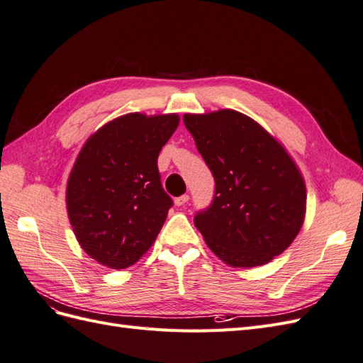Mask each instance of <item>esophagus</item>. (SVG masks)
Listing matches in <instances>:
<instances>
[{"instance_id": "34e87169", "label": "esophagus", "mask_w": 363, "mask_h": 363, "mask_svg": "<svg viewBox=\"0 0 363 363\" xmlns=\"http://www.w3.org/2000/svg\"><path fill=\"white\" fill-rule=\"evenodd\" d=\"M188 201H189V195H180V196H177V199L174 200L175 206H184Z\"/></svg>"}]
</instances>
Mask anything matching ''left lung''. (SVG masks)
Wrapping results in <instances>:
<instances>
[{
  "label": "left lung",
  "mask_w": 363,
  "mask_h": 363,
  "mask_svg": "<svg viewBox=\"0 0 363 363\" xmlns=\"http://www.w3.org/2000/svg\"><path fill=\"white\" fill-rule=\"evenodd\" d=\"M183 121L215 179L213 201L195 215V227L228 267L265 265L303 227L307 194L298 167L259 123L232 108Z\"/></svg>",
  "instance_id": "obj_1"
}]
</instances>
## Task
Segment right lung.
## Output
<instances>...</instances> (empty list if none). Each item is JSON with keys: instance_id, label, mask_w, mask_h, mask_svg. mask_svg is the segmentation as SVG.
<instances>
[{"instance_id": "right-lung-1", "label": "right lung", "mask_w": 363, "mask_h": 363, "mask_svg": "<svg viewBox=\"0 0 363 363\" xmlns=\"http://www.w3.org/2000/svg\"><path fill=\"white\" fill-rule=\"evenodd\" d=\"M179 123L177 113H127L82 147L67 184V211L80 247L101 265L128 268L156 240L172 206L157 157Z\"/></svg>"}]
</instances>
